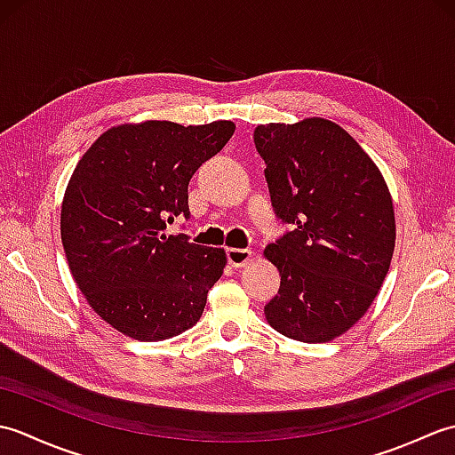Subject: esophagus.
<instances>
[{"instance_id":"34e87169","label":"esophagus","mask_w":455,"mask_h":455,"mask_svg":"<svg viewBox=\"0 0 455 455\" xmlns=\"http://www.w3.org/2000/svg\"><path fill=\"white\" fill-rule=\"evenodd\" d=\"M252 250H244V248H228L227 250V259L230 266L235 267H243L246 266L250 259H252Z\"/></svg>"}]
</instances>
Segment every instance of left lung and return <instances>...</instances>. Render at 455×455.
I'll list each match as a JSON object with an SVG mask.
<instances>
[{
  "label": "left lung",
  "instance_id": "1",
  "mask_svg": "<svg viewBox=\"0 0 455 455\" xmlns=\"http://www.w3.org/2000/svg\"><path fill=\"white\" fill-rule=\"evenodd\" d=\"M254 144L275 215L291 225L264 252L282 275L266 318L293 340L328 342L360 321L389 272L387 183L350 134L321 117L258 124Z\"/></svg>",
  "mask_w": 455,
  "mask_h": 455
}]
</instances>
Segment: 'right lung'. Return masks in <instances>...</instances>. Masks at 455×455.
Segmentation results:
<instances>
[{
    "label": "right lung",
    "instance_id": "obj_1",
    "mask_svg": "<svg viewBox=\"0 0 455 455\" xmlns=\"http://www.w3.org/2000/svg\"><path fill=\"white\" fill-rule=\"evenodd\" d=\"M235 129L230 121L121 124L76 166L62 201L64 252L90 307L115 331L156 342L199 321L227 254L168 235L166 225L189 219L191 176Z\"/></svg>",
    "mask_w": 455,
    "mask_h": 455
}]
</instances>
